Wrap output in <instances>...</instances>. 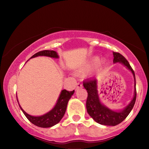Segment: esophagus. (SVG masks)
<instances>
[{
	"instance_id": "34e87169",
	"label": "esophagus",
	"mask_w": 149,
	"mask_h": 149,
	"mask_svg": "<svg viewBox=\"0 0 149 149\" xmlns=\"http://www.w3.org/2000/svg\"><path fill=\"white\" fill-rule=\"evenodd\" d=\"M83 87V85L81 84V83H78L77 84V87H76V89L77 90V89H80V88H82Z\"/></svg>"
}]
</instances>
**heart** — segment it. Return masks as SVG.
Returning <instances> with one entry per match:
<instances>
[{
    "label": "heart",
    "instance_id": "heart-1",
    "mask_svg": "<svg viewBox=\"0 0 149 149\" xmlns=\"http://www.w3.org/2000/svg\"><path fill=\"white\" fill-rule=\"evenodd\" d=\"M98 61H99V58H94L93 59H92V60L91 61L90 64L88 65V66H87V68H91V67L93 66H94V65H95L97 62H98Z\"/></svg>",
    "mask_w": 149,
    "mask_h": 149
}]
</instances>
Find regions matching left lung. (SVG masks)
<instances>
[{
  "instance_id": "obj_1",
  "label": "left lung",
  "mask_w": 149,
  "mask_h": 149,
  "mask_svg": "<svg viewBox=\"0 0 149 149\" xmlns=\"http://www.w3.org/2000/svg\"><path fill=\"white\" fill-rule=\"evenodd\" d=\"M113 56L114 63H121L132 71L136 82L135 73H134V71L130 66L128 61L119 53L113 52ZM83 86L87 91V98L86 101L87 113L95 122L101 124V125L115 126L121 123L127 117L133 109L134 104H135L136 100V89L135 91H134V96L131 102L123 111L116 112L108 109L100 101L98 94H97L96 79H92L87 81H84Z\"/></svg>"
}]
</instances>
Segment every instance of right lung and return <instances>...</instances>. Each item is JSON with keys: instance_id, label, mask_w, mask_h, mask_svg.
I'll use <instances>...</instances> for the list:
<instances>
[{"instance_id": "right-lung-1", "label": "right lung", "mask_w": 149, "mask_h": 149, "mask_svg": "<svg viewBox=\"0 0 149 149\" xmlns=\"http://www.w3.org/2000/svg\"><path fill=\"white\" fill-rule=\"evenodd\" d=\"M48 56L51 57V58H58L59 56L57 53L55 51H50V50H43L40 51L39 52H37L36 54L33 55L31 58H35L37 56ZM74 91H67L66 89L62 91L61 92L60 97L58 100L56 106H55L54 109L52 111H50L49 113L45 114V115L42 116H39V117H34V116H31L28 115L22 109L19 104L20 109L23 112L24 115L26 117V118L38 127H52L57 123H58L60 121V120L62 119L64 117L65 112H66L67 104H68V100H70L71 96L73 95ZM18 102V101H17ZM19 104V103H18Z\"/></svg>"}]
</instances>
